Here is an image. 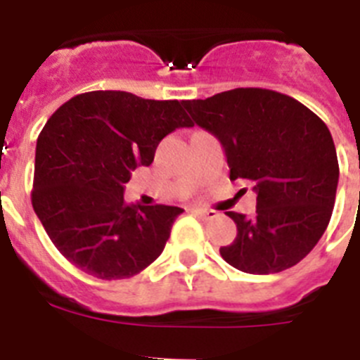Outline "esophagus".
Listing matches in <instances>:
<instances>
[{
    "mask_svg": "<svg viewBox=\"0 0 360 360\" xmlns=\"http://www.w3.org/2000/svg\"><path fill=\"white\" fill-rule=\"evenodd\" d=\"M193 212H195V214L202 219H212L218 216V212L211 211V209H193Z\"/></svg>",
    "mask_w": 360,
    "mask_h": 360,
    "instance_id": "esophagus-1",
    "label": "esophagus"
}]
</instances>
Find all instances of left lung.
Segmentation results:
<instances>
[{
    "label": "left lung",
    "mask_w": 360,
    "mask_h": 360,
    "mask_svg": "<svg viewBox=\"0 0 360 360\" xmlns=\"http://www.w3.org/2000/svg\"><path fill=\"white\" fill-rule=\"evenodd\" d=\"M193 122L224 146L231 180H249L256 214L227 212L236 240L221 247L229 265L276 274L297 265L332 218L339 162L326 124L295 98L263 88H236L186 101Z\"/></svg>",
    "instance_id": "8db88e82"
}]
</instances>
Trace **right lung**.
Instances as JSON below:
<instances>
[{"mask_svg": "<svg viewBox=\"0 0 360 360\" xmlns=\"http://www.w3.org/2000/svg\"><path fill=\"white\" fill-rule=\"evenodd\" d=\"M178 101L88 91L63 104L36 146L32 205L57 250L86 274L126 279L162 254L184 209L129 205L124 184L157 146L193 122Z\"/></svg>", "mask_w": 360, "mask_h": 360, "instance_id": "obj_1", "label": "right lung"}]
</instances>
